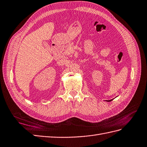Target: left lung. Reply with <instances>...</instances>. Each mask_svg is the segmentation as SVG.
Masks as SVG:
<instances>
[{
	"label": "left lung",
	"mask_w": 147,
	"mask_h": 147,
	"mask_svg": "<svg viewBox=\"0 0 147 147\" xmlns=\"http://www.w3.org/2000/svg\"><path fill=\"white\" fill-rule=\"evenodd\" d=\"M113 99H111V100H106V101H107V102H110V101H111Z\"/></svg>",
	"instance_id": "left-lung-1"
}]
</instances>
